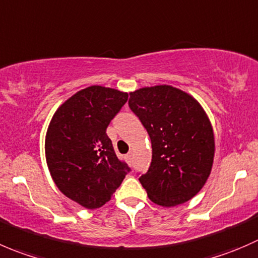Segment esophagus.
Masks as SVG:
<instances>
[{"mask_svg":"<svg viewBox=\"0 0 258 258\" xmlns=\"http://www.w3.org/2000/svg\"><path fill=\"white\" fill-rule=\"evenodd\" d=\"M126 160H130V159H132V152H130L129 153V154H126Z\"/></svg>","mask_w":258,"mask_h":258,"instance_id":"34e87169","label":"esophagus"}]
</instances>
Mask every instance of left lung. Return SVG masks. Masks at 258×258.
<instances>
[{
	"mask_svg": "<svg viewBox=\"0 0 258 258\" xmlns=\"http://www.w3.org/2000/svg\"><path fill=\"white\" fill-rule=\"evenodd\" d=\"M129 106L152 142V163L139 178L152 202L174 207L203 188L215 159V133L197 99L172 85L129 93Z\"/></svg>",
	"mask_w": 258,
	"mask_h": 258,
	"instance_id": "8db88e82",
	"label": "left lung"
}]
</instances>
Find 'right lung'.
Instances as JSON below:
<instances>
[{
	"instance_id": "right-lung-1",
	"label": "right lung",
	"mask_w": 258,
	"mask_h": 258,
	"mask_svg": "<svg viewBox=\"0 0 258 258\" xmlns=\"http://www.w3.org/2000/svg\"><path fill=\"white\" fill-rule=\"evenodd\" d=\"M126 100L124 91L89 86L63 101L48 124L45 157L51 178L62 195L88 210L109 202L129 172L106 135Z\"/></svg>"
}]
</instances>
